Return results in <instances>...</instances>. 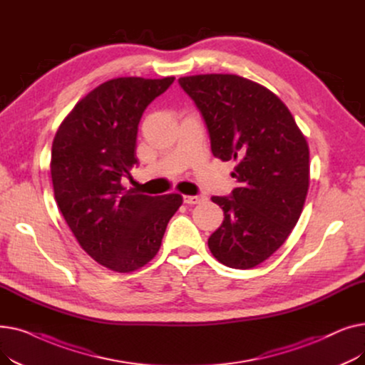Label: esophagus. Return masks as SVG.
<instances>
[{
	"label": "esophagus",
	"mask_w": 365,
	"mask_h": 365,
	"mask_svg": "<svg viewBox=\"0 0 365 365\" xmlns=\"http://www.w3.org/2000/svg\"><path fill=\"white\" fill-rule=\"evenodd\" d=\"M183 201L186 204H200L201 201H204L202 195H183Z\"/></svg>",
	"instance_id": "esophagus-1"
}]
</instances>
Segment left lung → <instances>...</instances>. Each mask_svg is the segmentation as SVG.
<instances>
[{"instance_id": "left-lung-1", "label": "left lung", "mask_w": 365, "mask_h": 365, "mask_svg": "<svg viewBox=\"0 0 365 365\" xmlns=\"http://www.w3.org/2000/svg\"><path fill=\"white\" fill-rule=\"evenodd\" d=\"M205 121L212 152L237 163L235 187L212 197L223 223L208 238L212 255L234 269L271 257L296 226L309 187V148L272 91L232 73L179 78Z\"/></svg>"}]
</instances>
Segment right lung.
<instances>
[{"label": "right lung", "mask_w": 365, "mask_h": 365, "mask_svg": "<svg viewBox=\"0 0 365 365\" xmlns=\"http://www.w3.org/2000/svg\"><path fill=\"white\" fill-rule=\"evenodd\" d=\"M175 76L113 78L75 105L51 146L54 198L84 252L115 272L136 271L158 253L183 198L149 197L121 185L138 164V127Z\"/></svg>", "instance_id": "add662e5"}]
</instances>
